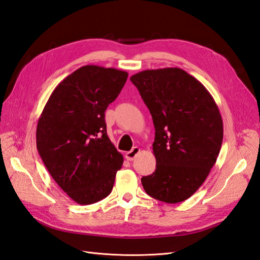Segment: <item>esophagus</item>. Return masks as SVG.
<instances>
[{"mask_svg": "<svg viewBox=\"0 0 260 260\" xmlns=\"http://www.w3.org/2000/svg\"><path fill=\"white\" fill-rule=\"evenodd\" d=\"M140 153V148L139 147H133L131 151L125 153V158H127L128 160H133L137 157V155Z\"/></svg>", "mask_w": 260, "mask_h": 260, "instance_id": "obj_1", "label": "esophagus"}]
</instances>
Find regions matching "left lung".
Here are the masks:
<instances>
[{
	"label": "left lung",
	"mask_w": 260,
	"mask_h": 260,
	"mask_svg": "<svg viewBox=\"0 0 260 260\" xmlns=\"http://www.w3.org/2000/svg\"><path fill=\"white\" fill-rule=\"evenodd\" d=\"M135 84L152 115L156 169L142 177L145 192L164 203L187 200L199 190L221 148L223 124L210 93L180 68L144 70Z\"/></svg>",
	"instance_id": "obj_1"
}]
</instances>
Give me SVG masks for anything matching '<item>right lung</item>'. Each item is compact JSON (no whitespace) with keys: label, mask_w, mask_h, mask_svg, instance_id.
I'll return each mask as SVG.
<instances>
[{"label":"right lung","mask_w":260,"mask_h":260,"mask_svg":"<svg viewBox=\"0 0 260 260\" xmlns=\"http://www.w3.org/2000/svg\"><path fill=\"white\" fill-rule=\"evenodd\" d=\"M127 78L115 68L80 67L55 88L39 118L38 152L55 182L80 205L108 196L122 166L107 136L105 111Z\"/></svg>","instance_id":"1"}]
</instances>
